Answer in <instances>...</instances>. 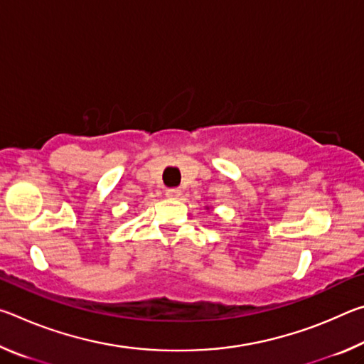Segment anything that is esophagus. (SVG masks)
I'll list each match as a JSON object with an SVG mask.
<instances>
[{
  "label": "esophagus",
  "instance_id": "esophagus-1",
  "mask_svg": "<svg viewBox=\"0 0 364 364\" xmlns=\"http://www.w3.org/2000/svg\"><path fill=\"white\" fill-rule=\"evenodd\" d=\"M165 196H167L168 199H178V197L181 196V189H178V188H170V189L165 191Z\"/></svg>",
  "mask_w": 364,
  "mask_h": 364
}]
</instances>
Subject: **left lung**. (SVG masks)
Returning <instances> with one entry per match:
<instances>
[{
    "label": "left lung",
    "instance_id": "8db88e82",
    "mask_svg": "<svg viewBox=\"0 0 364 364\" xmlns=\"http://www.w3.org/2000/svg\"><path fill=\"white\" fill-rule=\"evenodd\" d=\"M207 208H208V207H207Z\"/></svg>",
    "mask_w": 364,
    "mask_h": 364
}]
</instances>
